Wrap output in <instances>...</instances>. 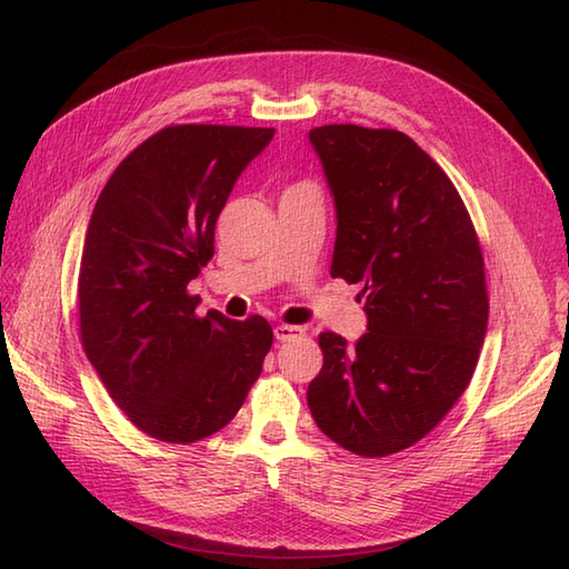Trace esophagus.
Instances as JSON below:
<instances>
[{
  "mask_svg": "<svg viewBox=\"0 0 569 569\" xmlns=\"http://www.w3.org/2000/svg\"><path fill=\"white\" fill-rule=\"evenodd\" d=\"M303 332H306L303 328H296V325H283V322L276 325V328H273V337L278 342H291Z\"/></svg>",
  "mask_w": 569,
  "mask_h": 569,
  "instance_id": "esophagus-1",
  "label": "esophagus"
}]
</instances>
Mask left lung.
Listing matches in <instances>:
<instances>
[{
    "label": "left lung",
    "mask_w": 569,
    "mask_h": 569,
    "mask_svg": "<svg viewBox=\"0 0 569 569\" xmlns=\"http://www.w3.org/2000/svg\"><path fill=\"white\" fill-rule=\"evenodd\" d=\"M308 139L335 200L330 273L367 298L355 345L320 335L308 406L332 442L386 457L465 393L489 320L485 259L452 180L403 131L328 124Z\"/></svg>",
    "instance_id": "left-lung-1"
}]
</instances>
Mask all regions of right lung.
I'll return each instance as SVG.
<instances>
[{
  "mask_svg": "<svg viewBox=\"0 0 569 569\" xmlns=\"http://www.w3.org/2000/svg\"><path fill=\"white\" fill-rule=\"evenodd\" d=\"M271 139L257 127H166L94 202L78 278L82 347L112 401L156 440L188 445L222 430L273 345L263 318H200L188 293L237 178Z\"/></svg>",
  "mask_w": 569,
  "mask_h": 569,
  "instance_id": "obj_1",
  "label": "right lung"
}]
</instances>
